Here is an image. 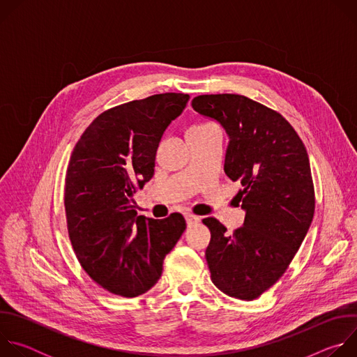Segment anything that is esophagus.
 Segmentation results:
<instances>
[{
    "mask_svg": "<svg viewBox=\"0 0 357 357\" xmlns=\"http://www.w3.org/2000/svg\"><path fill=\"white\" fill-rule=\"evenodd\" d=\"M185 219H186L188 226H193V225H196L199 222V218L192 215V213H185Z\"/></svg>",
    "mask_w": 357,
    "mask_h": 357,
    "instance_id": "1",
    "label": "esophagus"
}]
</instances>
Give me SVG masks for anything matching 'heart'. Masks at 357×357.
Listing matches in <instances>:
<instances>
[{"label":"heart","instance_id":"1","mask_svg":"<svg viewBox=\"0 0 357 357\" xmlns=\"http://www.w3.org/2000/svg\"><path fill=\"white\" fill-rule=\"evenodd\" d=\"M205 126H209V124H197V126H193L192 128H196V127H205Z\"/></svg>","mask_w":357,"mask_h":357}]
</instances>
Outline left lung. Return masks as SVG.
<instances>
[{
	"label": "left lung",
	"mask_w": 357,
	"mask_h": 357,
	"mask_svg": "<svg viewBox=\"0 0 357 357\" xmlns=\"http://www.w3.org/2000/svg\"><path fill=\"white\" fill-rule=\"evenodd\" d=\"M192 107L229 134L225 172L241 185L234 199L245 211L244 226L233 234L215 218L202 220L211 230V280L226 295L252 301L282 277L311 226L308 152L278 112L245 96L202 94Z\"/></svg>",
	"instance_id": "1"
}]
</instances>
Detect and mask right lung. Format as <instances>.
<instances>
[{
  "mask_svg": "<svg viewBox=\"0 0 357 357\" xmlns=\"http://www.w3.org/2000/svg\"><path fill=\"white\" fill-rule=\"evenodd\" d=\"M189 94L162 93L112 107L77 141L65 181L68 233L89 277L106 291L134 298L154 287L167 254L186 229L181 213L137 216L132 193L154 175L161 137Z\"/></svg>",
  "mask_w": 357,
  "mask_h": 357,
  "instance_id": "obj_1",
  "label": "right lung"
}]
</instances>
